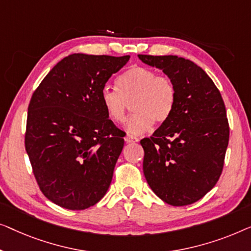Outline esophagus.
Wrapping results in <instances>:
<instances>
[{"label": "esophagus", "instance_id": "esophagus-1", "mask_svg": "<svg viewBox=\"0 0 251 251\" xmlns=\"http://www.w3.org/2000/svg\"><path fill=\"white\" fill-rule=\"evenodd\" d=\"M125 141L127 143H135L139 141V139H137L136 136H133V135H130V134H127V135L125 136Z\"/></svg>", "mask_w": 251, "mask_h": 251}]
</instances>
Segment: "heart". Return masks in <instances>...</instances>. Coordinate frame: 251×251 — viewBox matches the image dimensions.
<instances>
[{"instance_id": "b5f03b06", "label": "heart", "mask_w": 251, "mask_h": 251, "mask_svg": "<svg viewBox=\"0 0 251 251\" xmlns=\"http://www.w3.org/2000/svg\"><path fill=\"white\" fill-rule=\"evenodd\" d=\"M117 90L105 86L100 100L107 116L114 123L124 122L128 103L134 114L126 122L127 132L141 134L153 122L165 124L176 105V87L171 78L147 67H130L116 79Z\"/></svg>"}]
</instances>
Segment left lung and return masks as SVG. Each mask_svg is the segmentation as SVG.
<instances>
[{
	"label": "left lung",
	"mask_w": 251,
	"mask_h": 251,
	"mask_svg": "<svg viewBox=\"0 0 251 251\" xmlns=\"http://www.w3.org/2000/svg\"><path fill=\"white\" fill-rule=\"evenodd\" d=\"M161 69L176 87V105L165 124L141 140L143 173L166 203L186 206L201 199L222 174L230 127L220 91L202 68L177 55L139 54Z\"/></svg>",
	"instance_id": "1"
}]
</instances>
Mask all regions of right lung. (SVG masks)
I'll use <instances>...</instances> for the list:
<instances>
[{"mask_svg": "<svg viewBox=\"0 0 251 251\" xmlns=\"http://www.w3.org/2000/svg\"><path fill=\"white\" fill-rule=\"evenodd\" d=\"M128 60L70 54L31 95L25 147L41 191L60 207L86 209L110 186L124 134L109 119L100 94Z\"/></svg>", "mask_w": 251, "mask_h": 251, "instance_id": "add662e5", "label": "right lung"}]
</instances>
